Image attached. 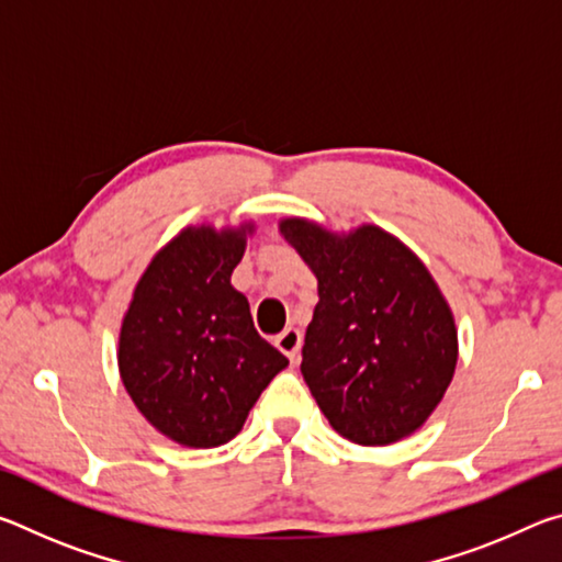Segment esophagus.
Returning a JSON list of instances; mask_svg holds the SVG:
<instances>
[{
  "label": "esophagus",
  "mask_w": 562,
  "mask_h": 562,
  "mask_svg": "<svg viewBox=\"0 0 562 562\" xmlns=\"http://www.w3.org/2000/svg\"><path fill=\"white\" fill-rule=\"evenodd\" d=\"M274 345H278L282 355H288L290 361H294V359H297V351H300V345H302V331L294 329V327H288L282 331V335L274 337Z\"/></svg>",
  "instance_id": "obj_1"
}]
</instances>
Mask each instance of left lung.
Returning a JSON list of instances; mask_svg holds the SVG:
<instances>
[{
	"label": "left lung",
	"instance_id": "8db88e82",
	"mask_svg": "<svg viewBox=\"0 0 562 562\" xmlns=\"http://www.w3.org/2000/svg\"><path fill=\"white\" fill-rule=\"evenodd\" d=\"M282 235L317 274L302 376L339 436L384 446L422 426L456 369V327L429 270L374 225L347 237L300 217Z\"/></svg>",
	"mask_w": 562,
	"mask_h": 562
}]
</instances>
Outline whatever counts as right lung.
<instances>
[{
	"instance_id": "add662e5",
	"label": "right lung",
	"mask_w": 562,
	"mask_h": 562,
	"mask_svg": "<svg viewBox=\"0 0 562 562\" xmlns=\"http://www.w3.org/2000/svg\"><path fill=\"white\" fill-rule=\"evenodd\" d=\"M245 233L188 227L148 265L123 317V386L160 434L193 449L231 441L288 367L231 284Z\"/></svg>"
}]
</instances>
